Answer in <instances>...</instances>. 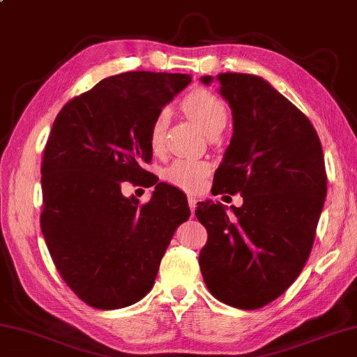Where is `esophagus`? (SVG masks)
Instances as JSON below:
<instances>
[{
    "mask_svg": "<svg viewBox=\"0 0 357 357\" xmlns=\"http://www.w3.org/2000/svg\"><path fill=\"white\" fill-rule=\"evenodd\" d=\"M188 204H189V208H190V211H195V208H197V199L195 197H192V195H189L188 197Z\"/></svg>",
    "mask_w": 357,
    "mask_h": 357,
    "instance_id": "esophagus-1",
    "label": "esophagus"
}]
</instances>
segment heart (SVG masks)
<instances>
[{"mask_svg":"<svg viewBox=\"0 0 357 357\" xmlns=\"http://www.w3.org/2000/svg\"><path fill=\"white\" fill-rule=\"evenodd\" d=\"M183 109L200 126V130L206 136L222 131V128L226 126L227 112L225 104L216 96L204 91V89L190 93L184 99ZM168 120V112L162 110L152 121L151 131H149V144H151L153 152H160L163 149ZM210 169L211 167L206 162L181 158V160L173 162L165 169V178H167L169 184L176 185V188L184 190H195L200 188L202 181L210 173Z\"/></svg>","mask_w":357,"mask_h":357,"instance_id":"obj_1","label":"heart"}]
</instances>
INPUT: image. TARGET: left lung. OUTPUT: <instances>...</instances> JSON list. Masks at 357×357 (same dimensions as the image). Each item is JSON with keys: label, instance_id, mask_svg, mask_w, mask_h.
<instances>
[{"label": "left lung", "instance_id": "obj_1", "mask_svg": "<svg viewBox=\"0 0 357 357\" xmlns=\"http://www.w3.org/2000/svg\"><path fill=\"white\" fill-rule=\"evenodd\" d=\"M220 83L232 112V139L215 173L216 194H241L242 206L197 204L208 241L199 263L210 294L238 310L274 301L300 275L327 195L321 141L298 110L264 78L202 77Z\"/></svg>", "mask_w": 357, "mask_h": 357}]
</instances>
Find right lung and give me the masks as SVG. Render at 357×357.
Here are the masks:
<instances>
[{"instance_id": "add662e5", "label": "right lung", "mask_w": 357, "mask_h": 357, "mask_svg": "<svg viewBox=\"0 0 357 357\" xmlns=\"http://www.w3.org/2000/svg\"><path fill=\"white\" fill-rule=\"evenodd\" d=\"M190 83L184 73L125 72L100 79L57 114L41 165V232L57 271L79 300L119 310L144 298L190 210L184 192L157 183L149 131ZM156 184L139 206L121 183Z\"/></svg>"}]
</instances>
